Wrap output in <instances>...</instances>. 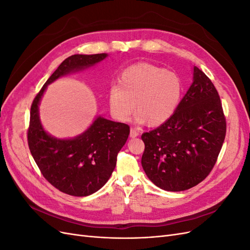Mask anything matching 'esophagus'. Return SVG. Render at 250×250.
<instances>
[{
    "mask_svg": "<svg viewBox=\"0 0 250 250\" xmlns=\"http://www.w3.org/2000/svg\"><path fill=\"white\" fill-rule=\"evenodd\" d=\"M139 135V130L135 129V128H131L130 129V137L131 138H137Z\"/></svg>",
    "mask_w": 250,
    "mask_h": 250,
    "instance_id": "1",
    "label": "esophagus"
}]
</instances>
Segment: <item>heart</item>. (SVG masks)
Returning a JSON list of instances; mask_svg holds the SVG:
<instances>
[{
    "mask_svg": "<svg viewBox=\"0 0 250 250\" xmlns=\"http://www.w3.org/2000/svg\"><path fill=\"white\" fill-rule=\"evenodd\" d=\"M183 90V81L176 73L150 63L129 66L120 75L118 84L108 88L110 115L125 123L135 107L139 122L162 125L176 111Z\"/></svg>",
    "mask_w": 250,
    "mask_h": 250,
    "instance_id": "heart-1",
    "label": "heart"
}]
</instances>
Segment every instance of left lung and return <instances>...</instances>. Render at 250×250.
Here are the masks:
<instances>
[{"label":"left lung","mask_w":250,"mask_h":250,"mask_svg":"<svg viewBox=\"0 0 250 250\" xmlns=\"http://www.w3.org/2000/svg\"><path fill=\"white\" fill-rule=\"evenodd\" d=\"M226 133L220 97L194 66L193 83L176 111L156 129L142 134V167L152 183L179 192L197 186L214 168Z\"/></svg>","instance_id":"8db88e82"}]
</instances>
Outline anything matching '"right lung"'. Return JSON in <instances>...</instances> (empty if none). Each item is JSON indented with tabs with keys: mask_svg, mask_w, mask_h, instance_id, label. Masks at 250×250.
<instances>
[{
	"mask_svg": "<svg viewBox=\"0 0 250 250\" xmlns=\"http://www.w3.org/2000/svg\"><path fill=\"white\" fill-rule=\"evenodd\" d=\"M107 54L67 57L44 83L30 110L28 145L36 165L49 183L65 194L88 196L107 183L117 156L129 135V126L97 117L87 129L73 139H57L43 129L39 105L47 86L70 73L95 65Z\"/></svg>",
	"mask_w": 250,
	"mask_h": 250,
	"instance_id": "obj_1",
	"label": "right lung"
}]
</instances>
